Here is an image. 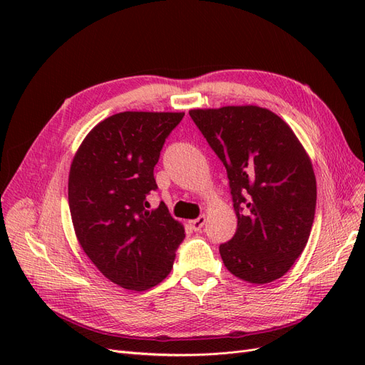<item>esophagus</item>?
I'll list each match as a JSON object with an SVG mask.
<instances>
[{
    "label": "esophagus",
    "instance_id": "1",
    "mask_svg": "<svg viewBox=\"0 0 365 365\" xmlns=\"http://www.w3.org/2000/svg\"><path fill=\"white\" fill-rule=\"evenodd\" d=\"M190 228L193 230V231H201L202 230V227L205 225V216H200V217H196V219H193V220H190Z\"/></svg>",
    "mask_w": 365,
    "mask_h": 365
}]
</instances>
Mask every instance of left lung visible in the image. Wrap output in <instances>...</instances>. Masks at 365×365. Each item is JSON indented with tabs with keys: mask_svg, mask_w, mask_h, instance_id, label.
Instances as JSON below:
<instances>
[{
	"mask_svg": "<svg viewBox=\"0 0 365 365\" xmlns=\"http://www.w3.org/2000/svg\"><path fill=\"white\" fill-rule=\"evenodd\" d=\"M189 114L227 169L237 230L219 247L224 264L250 283L280 279L303 252L314 224L311 160L269 109L224 106Z\"/></svg>",
	"mask_w": 365,
	"mask_h": 365,
	"instance_id": "left-lung-1",
	"label": "left lung"
}]
</instances>
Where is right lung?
Listing matches in <instances>:
<instances>
[{
    "label": "right lung",
    "mask_w": 365,
    "mask_h": 365,
    "mask_svg": "<svg viewBox=\"0 0 365 365\" xmlns=\"http://www.w3.org/2000/svg\"><path fill=\"white\" fill-rule=\"evenodd\" d=\"M182 113H120L101 121L77 150L68 178V205L79 244L97 269L130 291L168 277L184 227L161 201L153 168Z\"/></svg>",
    "instance_id": "1"
}]
</instances>
